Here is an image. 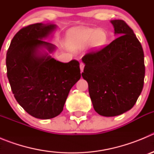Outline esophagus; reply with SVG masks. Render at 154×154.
<instances>
[{
  "label": "esophagus",
  "mask_w": 154,
  "mask_h": 154,
  "mask_svg": "<svg viewBox=\"0 0 154 154\" xmlns=\"http://www.w3.org/2000/svg\"><path fill=\"white\" fill-rule=\"evenodd\" d=\"M84 67H85V65H84V63L81 62V63H80V70H81V72H83Z\"/></svg>",
  "instance_id": "obj_1"
}]
</instances>
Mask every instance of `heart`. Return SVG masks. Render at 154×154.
Here are the masks:
<instances>
[{"label": "heart", "mask_w": 154, "mask_h": 154, "mask_svg": "<svg viewBox=\"0 0 154 154\" xmlns=\"http://www.w3.org/2000/svg\"><path fill=\"white\" fill-rule=\"evenodd\" d=\"M106 36L103 30L93 28H78L71 31L67 36V45L70 49L79 51L91 42L94 48H99L104 45Z\"/></svg>", "instance_id": "1"}]
</instances>
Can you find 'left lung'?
Segmentation results:
<instances>
[{"mask_svg":"<svg viewBox=\"0 0 154 154\" xmlns=\"http://www.w3.org/2000/svg\"><path fill=\"white\" fill-rule=\"evenodd\" d=\"M118 38L99 51L87 53L82 75L89 85L94 109L116 116L131 109L143 90L145 76L142 45L123 20L111 21Z\"/></svg>","mask_w":154,"mask_h":154,"instance_id":"obj_1","label":"left lung"}]
</instances>
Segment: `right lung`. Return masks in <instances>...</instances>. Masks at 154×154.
<instances>
[{"mask_svg": "<svg viewBox=\"0 0 154 154\" xmlns=\"http://www.w3.org/2000/svg\"><path fill=\"white\" fill-rule=\"evenodd\" d=\"M56 28L53 24H30L14 36L7 52V75L14 96L28 114L48 119L63 110L69 91L81 78L79 62H58L51 53L55 46L42 39Z\"/></svg>", "mask_w": 154, "mask_h": 154, "instance_id": "add662e5", "label": "right lung"}]
</instances>
